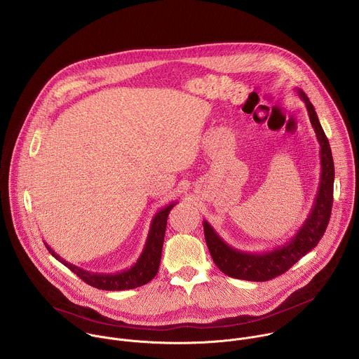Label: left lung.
<instances>
[{"label": "left lung", "mask_w": 359, "mask_h": 359, "mask_svg": "<svg viewBox=\"0 0 359 359\" xmlns=\"http://www.w3.org/2000/svg\"><path fill=\"white\" fill-rule=\"evenodd\" d=\"M299 97L304 100L311 123L315 129L318 142L320 144V182L318 194L308 219L299 227L297 234L281 246L262 253L242 252L230 246L222 238L216 230L203 220L205 238L213 262L227 276L248 281H267L285 273L302 256L312 250L323 237L333 206V185H334V163L329 139L316 116L313 104L308 96L297 89Z\"/></svg>", "instance_id": "1"}]
</instances>
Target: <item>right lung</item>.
<instances>
[{
    "mask_svg": "<svg viewBox=\"0 0 359 359\" xmlns=\"http://www.w3.org/2000/svg\"><path fill=\"white\" fill-rule=\"evenodd\" d=\"M175 205H177V202H172L156 213V216L151 220L150 231H149L147 241H146L142 255L139 256L136 263L132 264L129 269L121 270L117 273L88 271L82 267L68 263L65 259H62L60 255H57L50 248V245L47 242H44V243H46V248L48 249V252L57 260H60L64 266H67L71 271H74L78 277H81L85 283H88L92 287H96L99 290H106V291H122V290L136 288V287L147 284L150 280L154 278V276L158 271L161 249H163L164 234H165V227H167V217Z\"/></svg>",
    "mask_w": 359,
    "mask_h": 359,
    "instance_id": "right-lung-1",
    "label": "right lung"
}]
</instances>
